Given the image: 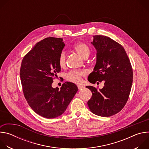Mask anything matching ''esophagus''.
<instances>
[{"instance_id": "obj_1", "label": "esophagus", "mask_w": 149, "mask_h": 149, "mask_svg": "<svg viewBox=\"0 0 149 149\" xmlns=\"http://www.w3.org/2000/svg\"><path fill=\"white\" fill-rule=\"evenodd\" d=\"M84 88V87L83 86H78V90H81V89H82V88Z\"/></svg>"}]
</instances>
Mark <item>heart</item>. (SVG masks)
Returning <instances> with one entry per match:
<instances>
[{"mask_svg": "<svg viewBox=\"0 0 149 149\" xmlns=\"http://www.w3.org/2000/svg\"><path fill=\"white\" fill-rule=\"evenodd\" d=\"M75 51L83 58L88 57L90 54V49L87 45L84 43H78L74 45ZM66 54L65 51H62L58 58V63L61 67H64L65 64ZM86 72L84 71H71L65 75V78L71 82L74 83H79L81 80V77L86 75Z\"/></svg>", "mask_w": 149, "mask_h": 149, "instance_id": "obj_1", "label": "heart"}]
</instances>
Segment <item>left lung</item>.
Segmentation results:
<instances>
[{
  "label": "left lung",
  "mask_w": 149,
  "mask_h": 149,
  "mask_svg": "<svg viewBox=\"0 0 149 149\" xmlns=\"http://www.w3.org/2000/svg\"><path fill=\"white\" fill-rule=\"evenodd\" d=\"M91 44L96 49V63L89 81H104V87L97 90L89 86L92 97L87 104L95 115L107 117L120 111L129 99L133 74L124 48L115 40L103 35L93 36Z\"/></svg>",
  "instance_id": "8db88e82"
}]
</instances>
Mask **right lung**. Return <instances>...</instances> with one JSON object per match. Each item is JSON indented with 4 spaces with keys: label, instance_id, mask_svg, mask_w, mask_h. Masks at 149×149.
I'll use <instances>...</instances> for the list:
<instances>
[{
    "label": "right lung",
    "instance_id": "obj_1",
    "mask_svg": "<svg viewBox=\"0 0 149 149\" xmlns=\"http://www.w3.org/2000/svg\"><path fill=\"white\" fill-rule=\"evenodd\" d=\"M65 45L62 38H47L35 44L21 64L25 97L31 109L44 118L62 115L78 91L76 85L70 82L63 83L60 90L52 87L53 78L61 71L58 58Z\"/></svg>",
    "mask_w": 149,
    "mask_h": 149
}]
</instances>
